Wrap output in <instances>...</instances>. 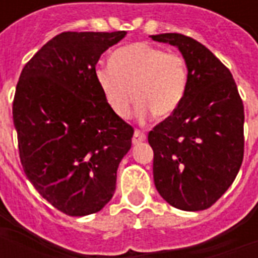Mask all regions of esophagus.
<instances>
[{"label": "esophagus", "instance_id": "1", "mask_svg": "<svg viewBox=\"0 0 258 258\" xmlns=\"http://www.w3.org/2000/svg\"><path fill=\"white\" fill-rule=\"evenodd\" d=\"M145 140H146V135L144 134L142 131H140V130H135L134 137H133V144H134V145H137V144L144 142Z\"/></svg>", "mask_w": 258, "mask_h": 258}]
</instances>
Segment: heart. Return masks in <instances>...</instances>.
Here are the masks:
<instances>
[{"instance_id": "obj_1", "label": "heart", "mask_w": 258, "mask_h": 258, "mask_svg": "<svg viewBox=\"0 0 258 258\" xmlns=\"http://www.w3.org/2000/svg\"><path fill=\"white\" fill-rule=\"evenodd\" d=\"M94 76L107 107L117 117L128 116L134 98L142 121L153 114L159 118L171 116L184 101L189 79L181 53L145 42L116 49L110 64L96 66Z\"/></svg>"}]
</instances>
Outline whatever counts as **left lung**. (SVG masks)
Listing matches in <instances>:
<instances>
[{"instance_id":"1","label":"left lung","mask_w":258,"mask_h":258,"mask_svg":"<svg viewBox=\"0 0 258 258\" xmlns=\"http://www.w3.org/2000/svg\"><path fill=\"white\" fill-rule=\"evenodd\" d=\"M151 37L178 47L189 73L182 103L148 134L155 186L175 209L206 210L242 166L243 102L229 69L203 44L178 33Z\"/></svg>"}]
</instances>
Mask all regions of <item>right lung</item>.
Instances as JSON below:
<instances>
[{
  "mask_svg": "<svg viewBox=\"0 0 258 258\" xmlns=\"http://www.w3.org/2000/svg\"><path fill=\"white\" fill-rule=\"evenodd\" d=\"M127 31H64L25 64L12 114L20 163L44 199L68 216L103 209L134 128L107 107L94 70Z\"/></svg>",
  "mask_w": 258,
  "mask_h": 258,
  "instance_id": "1",
  "label": "right lung"
}]
</instances>
